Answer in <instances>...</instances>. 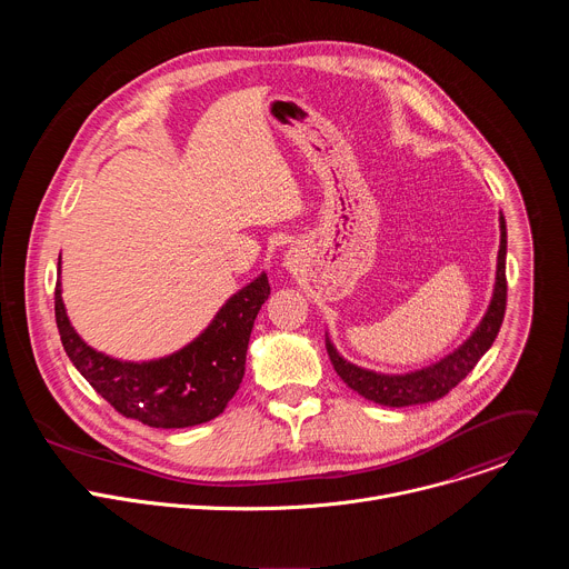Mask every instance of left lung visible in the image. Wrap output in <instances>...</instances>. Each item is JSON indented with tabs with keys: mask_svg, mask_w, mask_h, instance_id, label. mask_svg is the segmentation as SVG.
<instances>
[{
	"mask_svg": "<svg viewBox=\"0 0 569 569\" xmlns=\"http://www.w3.org/2000/svg\"><path fill=\"white\" fill-rule=\"evenodd\" d=\"M507 310V222L500 213V252H498V272L496 288L489 303V310L483 312L479 327L472 336L452 353L441 358L439 362L423 367L410 373H376L362 369L349 360H345L338 349L331 345L327 336V351L338 371V376L360 396L373 400L387 408H408V405H423L443 398L452 387H457L479 362V358L491 349L496 342L502 319Z\"/></svg>",
	"mask_w": 569,
	"mask_h": 569,
	"instance_id": "8db88e82",
	"label": "left lung"
}]
</instances>
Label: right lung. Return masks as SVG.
Here are the masks:
<instances>
[{
    "label": "right lung",
    "instance_id": "obj_1",
    "mask_svg": "<svg viewBox=\"0 0 569 569\" xmlns=\"http://www.w3.org/2000/svg\"><path fill=\"white\" fill-rule=\"evenodd\" d=\"M268 295L270 283L263 272L229 297L191 345L150 362H121L80 340L64 312L60 279L56 323L73 367L119 415L150 428H191L222 415L238 391L254 319Z\"/></svg>",
    "mask_w": 569,
    "mask_h": 569
}]
</instances>
